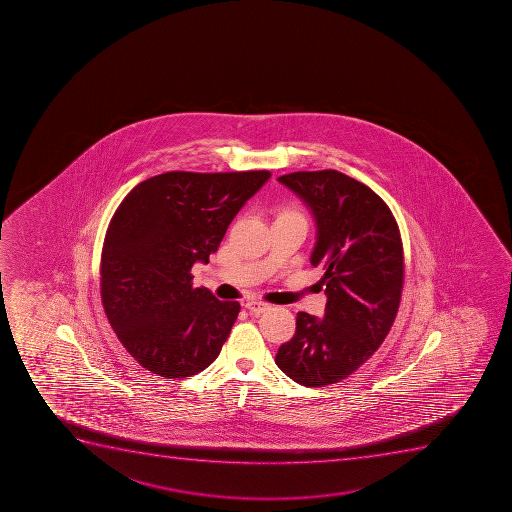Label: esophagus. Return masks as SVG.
<instances>
[{"instance_id":"esophagus-1","label":"esophagus","mask_w":512,"mask_h":512,"mask_svg":"<svg viewBox=\"0 0 512 512\" xmlns=\"http://www.w3.org/2000/svg\"><path fill=\"white\" fill-rule=\"evenodd\" d=\"M245 309L253 315H260L265 310L269 309V304H265V302H259V300H250L245 304Z\"/></svg>"}]
</instances>
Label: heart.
I'll return each mask as SVG.
<instances>
[{
  "mask_svg": "<svg viewBox=\"0 0 512 512\" xmlns=\"http://www.w3.org/2000/svg\"><path fill=\"white\" fill-rule=\"evenodd\" d=\"M302 217L304 218V215H302V212H300L299 208L297 207H284L280 208L279 210V217Z\"/></svg>",
  "mask_w": 512,
  "mask_h": 512,
  "instance_id": "1",
  "label": "heart"
}]
</instances>
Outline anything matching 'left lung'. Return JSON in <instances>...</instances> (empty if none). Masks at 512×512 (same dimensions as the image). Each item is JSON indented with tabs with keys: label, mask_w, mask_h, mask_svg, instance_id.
<instances>
[{
	"label": "left lung",
	"mask_w": 512,
	"mask_h": 512,
	"mask_svg": "<svg viewBox=\"0 0 512 512\" xmlns=\"http://www.w3.org/2000/svg\"><path fill=\"white\" fill-rule=\"evenodd\" d=\"M279 182L312 210L310 264L324 269V319L299 312L275 364L305 387L337 384L374 355L389 334L404 285V250L387 203L337 170L294 172Z\"/></svg>",
	"instance_id": "left-lung-1"
}]
</instances>
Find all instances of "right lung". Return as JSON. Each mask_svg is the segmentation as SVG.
<instances>
[{
  "label": "right lung",
  "instance_id": "1",
  "mask_svg": "<svg viewBox=\"0 0 512 512\" xmlns=\"http://www.w3.org/2000/svg\"><path fill=\"white\" fill-rule=\"evenodd\" d=\"M270 178L250 172H167L138 183L108 225L100 285L108 322L143 369L183 379L217 359L240 312L193 287L243 203Z\"/></svg>",
  "mask_w": 512,
  "mask_h": 512
}]
</instances>
